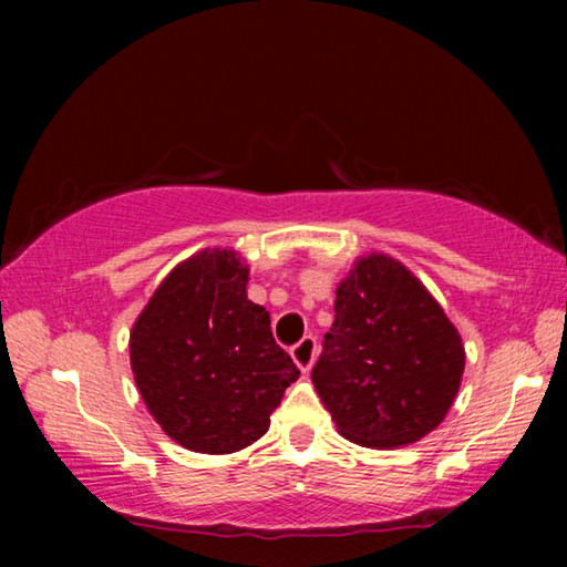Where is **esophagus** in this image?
<instances>
[{"label":"esophagus","instance_id":"esophagus-1","mask_svg":"<svg viewBox=\"0 0 567 567\" xmlns=\"http://www.w3.org/2000/svg\"><path fill=\"white\" fill-rule=\"evenodd\" d=\"M290 354H292V360H295L297 368H300L302 372H307L315 364V358H318V342H315L312 334H305L300 342L292 344Z\"/></svg>","mask_w":567,"mask_h":567}]
</instances>
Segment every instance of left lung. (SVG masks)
I'll list each match as a JSON object with an SVG mask.
<instances>
[{"instance_id": "1", "label": "left lung", "mask_w": 567, "mask_h": 567, "mask_svg": "<svg viewBox=\"0 0 567 567\" xmlns=\"http://www.w3.org/2000/svg\"><path fill=\"white\" fill-rule=\"evenodd\" d=\"M465 348L433 295L400 262L370 255L338 287L312 382L340 435L398 447L443 422Z\"/></svg>"}]
</instances>
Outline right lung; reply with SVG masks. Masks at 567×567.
Returning <instances> with one entry per match:
<instances>
[{
    "instance_id": "1",
    "label": "right lung",
    "mask_w": 567,
    "mask_h": 567,
    "mask_svg": "<svg viewBox=\"0 0 567 567\" xmlns=\"http://www.w3.org/2000/svg\"><path fill=\"white\" fill-rule=\"evenodd\" d=\"M134 382L162 430L195 453L252 445L300 370L247 300V265L205 249L172 270L130 334Z\"/></svg>"
}]
</instances>
